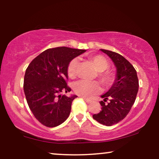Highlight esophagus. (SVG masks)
Returning <instances> with one entry per match:
<instances>
[{
	"label": "esophagus",
	"mask_w": 159,
	"mask_h": 159,
	"mask_svg": "<svg viewBox=\"0 0 159 159\" xmlns=\"http://www.w3.org/2000/svg\"><path fill=\"white\" fill-rule=\"evenodd\" d=\"M84 101H86V103H92V101H91V100H90V99H88V98H84Z\"/></svg>",
	"instance_id": "1"
}]
</instances>
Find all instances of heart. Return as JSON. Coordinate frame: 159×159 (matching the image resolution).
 Returning a JSON list of instances; mask_svg holds the SVG:
<instances>
[{
  "instance_id": "obj_1",
  "label": "heart",
  "mask_w": 159,
  "mask_h": 159,
  "mask_svg": "<svg viewBox=\"0 0 159 159\" xmlns=\"http://www.w3.org/2000/svg\"><path fill=\"white\" fill-rule=\"evenodd\" d=\"M95 65L97 71V77L100 82L105 88H110L114 84L116 80V75L114 71L108 69L109 67V62L102 55H95L89 58ZM77 58H74L67 65L66 72L69 78H75L77 75L78 67ZM74 92L76 94L84 98H90L96 94L100 91L99 83L96 81L89 82L86 80H79L73 86Z\"/></svg>"
}]
</instances>
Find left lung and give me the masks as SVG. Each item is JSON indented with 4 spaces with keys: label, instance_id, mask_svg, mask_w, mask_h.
<instances>
[{
    "label": "left lung",
    "instance_id": "8db88e82",
    "mask_svg": "<svg viewBox=\"0 0 159 159\" xmlns=\"http://www.w3.org/2000/svg\"><path fill=\"white\" fill-rule=\"evenodd\" d=\"M114 61L117 69L116 82L100 102L102 108L93 118L100 124L112 126L122 120L129 114L135 101L138 92L139 81L134 66L120 54L101 49ZM109 102L106 103L107 100Z\"/></svg>",
    "mask_w": 159,
    "mask_h": 159
}]
</instances>
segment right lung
<instances>
[{
  "mask_svg": "<svg viewBox=\"0 0 159 159\" xmlns=\"http://www.w3.org/2000/svg\"><path fill=\"white\" fill-rule=\"evenodd\" d=\"M85 50L57 47L45 50L26 69L24 91L28 106L38 121L48 127H57L68 118L77 95L67 97L69 62Z\"/></svg>",
  "mask_w": 159,
  "mask_h": 159,
  "instance_id": "add662e5",
  "label": "right lung"
}]
</instances>
